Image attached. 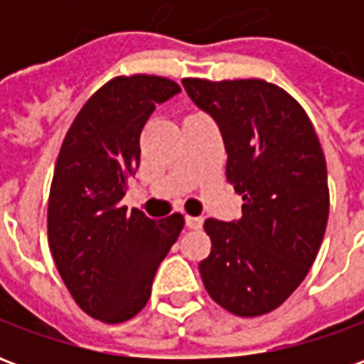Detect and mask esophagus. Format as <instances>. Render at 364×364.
<instances>
[{"mask_svg":"<svg viewBox=\"0 0 364 364\" xmlns=\"http://www.w3.org/2000/svg\"><path fill=\"white\" fill-rule=\"evenodd\" d=\"M185 224H187V228L191 230H200L203 228V218L200 216H185Z\"/></svg>","mask_w":364,"mask_h":364,"instance_id":"obj_1","label":"esophagus"}]
</instances>
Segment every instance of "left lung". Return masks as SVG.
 I'll return each mask as SVG.
<instances>
[{"label":"left lung","mask_w":364,"mask_h":364,"mask_svg":"<svg viewBox=\"0 0 364 364\" xmlns=\"http://www.w3.org/2000/svg\"><path fill=\"white\" fill-rule=\"evenodd\" d=\"M191 101L220 128L226 177L242 216L208 218L210 255L198 263L206 292L244 318L281 306L304 281L326 234V158L304 109L263 80H183Z\"/></svg>","instance_id":"1"}]
</instances>
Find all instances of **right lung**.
Segmentation results:
<instances>
[{
  "mask_svg": "<svg viewBox=\"0 0 364 364\" xmlns=\"http://www.w3.org/2000/svg\"><path fill=\"white\" fill-rule=\"evenodd\" d=\"M177 93V83L156 75L111 80L83 105L60 148L48 244L64 284L95 320L120 323L140 312L181 234V214L151 220L120 203L140 166L144 124Z\"/></svg>",
  "mask_w": 364,
  "mask_h": 364,
  "instance_id": "add662e5",
  "label": "right lung"
}]
</instances>
